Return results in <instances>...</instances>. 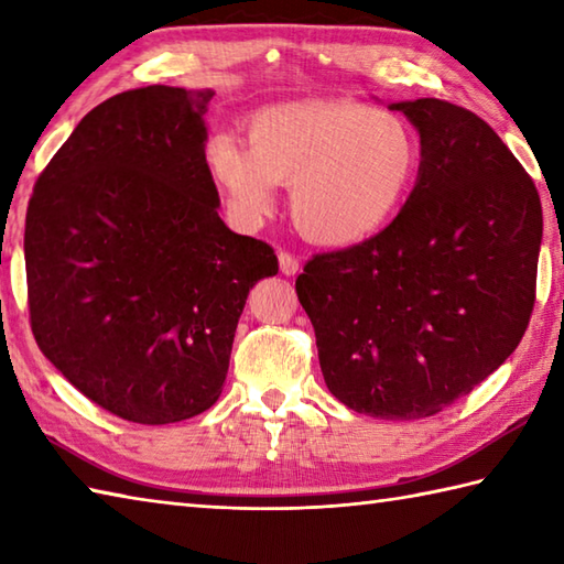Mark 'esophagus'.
<instances>
[{"label": "esophagus", "instance_id": "esophagus-1", "mask_svg": "<svg viewBox=\"0 0 564 564\" xmlns=\"http://www.w3.org/2000/svg\"><path fill=\"white\" fill-rule=\"evenodd\" d=\"M279 267H281V273L295 275L297 269H301V263H297V259L291 251H279Z\"/></svg>", "mask_w": 564, "mask_h": 564}]
</instances>
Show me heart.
<instances>
[{"instance_id":"obj_1","label":"heart","mask_w":564,"mask_h":564,"mask_svg":"<svg viewBox=\"0 0 564 564\" xmlns=\"http://www.w3.org/2000/svg\"><path fill=\"white\" fill-rule=\"evenodd\" d=\"M247 143L217 131L203 147L205 169L229 215L257 227L291 185V213L307 239L349 247L379 235L411 197L421 141L386 109L305 99L261 107L245 121Z\"/></svg>"}]
</instances>
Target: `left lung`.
I'll list each match as a JSON object with an SVG mask.
<instances>
[{"mask_svg":"<svg viewBox=\"0 0 564 564\" xmlns=\"http://www.w3.org/2000/svg\"><path fill=\"white\" fill-rule=\"evenodd\" d=\"M421 134L393 223L315 253L295 281L329 393L381 421H417L471 393L521 341L535 303L543 207L531 175L474 112L389 105Z\"/></svg>","mask_w":564,"mask_h":564,"instance_id":"obj_1","label":"left lung"}]
</instances>
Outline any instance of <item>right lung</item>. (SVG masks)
<instances>
[{
  "label": "right lung",
  "mask_w": 564,
  "mask_h": 564,
  "mask_svg": "<svg viewBox=\"0 0 564 564\" xmlns=\"http://www.w3.org/2000/svg\"><path fill=\"white\" fill-rule=\"evenodd\" d=\"M213 95L149 85L105 99L29 200L33 337L77 391L129 423L215 405L247 295L279 273L267 241L217 215L203 159Z\"/></svg>",
  "instance_id": "1"
}]
</instances>
